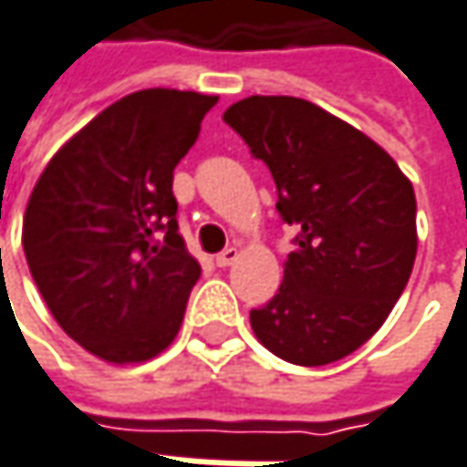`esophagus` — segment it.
I'll return each instance as SVG.
<instances>
[{"mask_svg":"<svg viewBox=\"0 0 467 467\" xmlns=\"http://www.w3.org/2000/svg\"><path fill=\"white\" fill-rule=\"evenodd\" d=\"M236 260H239V249L236 246H225L221 254H215V265L218 267H228V265H234Z\"/></svg>","mask_w":467,"mask_h":467,"instance_id":"34e87169","label":"esophagus"}]
</instances>
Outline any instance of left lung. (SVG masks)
I'll return each instance as SVG.
<instances>
[{"mask_svg": "<svg viewBox=\"0 0 467 467\" xmlns=\"http://www.w3.org/2000/svg\"><path fill=\"white\" fill-rule=\"evenodd\" d=\"M223 121L270 169L280 218L298 231L252 330L288 364H332L382 327L410 278L413 184L374 140L304 99L252 96Z\"/></svg>", "mask_w": 467, "mask_h": 467, "instance_id": "8db88e82", "label": "left lung"}]
</instances>
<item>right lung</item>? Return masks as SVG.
<instances>
[{
    "instance_id": "right-lung-1",
    "label": "right lung",
    "mask_w": 467,
    "mask_h": 467,
    "mask_svg": "<svg viewBox=\"0 0 467 467\" xmlns=\"http://www.w3.org/2000/svg\"><path fill=\"white\" fill-rule=\"evenodd\" d=\"M215 103L137 90L82 127L30 194V275L59 327L103 361H148L182 327L200 265L179 236L173 169Z\"/></svg>"
}]
</instances>
